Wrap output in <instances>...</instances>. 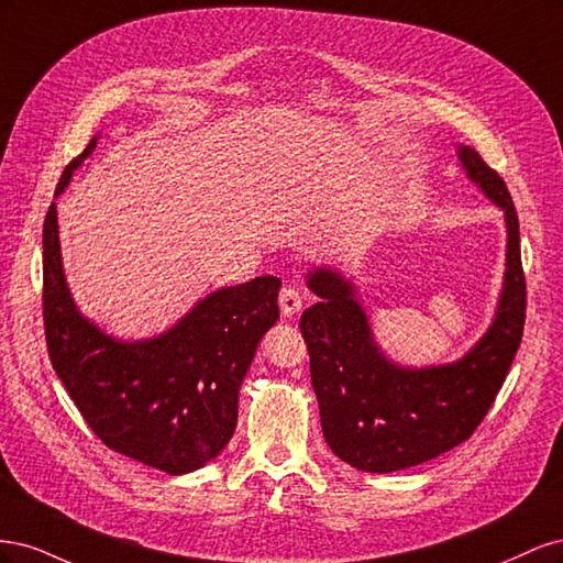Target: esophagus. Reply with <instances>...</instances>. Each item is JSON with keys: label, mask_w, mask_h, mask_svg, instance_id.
<instances>
[{"label": "esophagus", "mask_w": 563, "mask_h": 563, "mask_svg": "<svg viewBox=\"0 0 563 563\" xmlns=\"http://www.w3.org/2000/svg\"><path fill=\"white\" fill-rule=\"evenodd\" d=\"M302 308V298L294 286H284L279 291V310L284 317H294Z\"/></svg>", "instance_id": "obj_1"}]
</instances>
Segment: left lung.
<instances>
[{"label":"left lung","instance_id":"obj_1","mask_svg":"<svg viewBox=\"0 0 563 563\" xmlns=\"http://www.w3.org/2000/svg\"><path fill=\"white\" fill-rule=\"evenodd\" d=\"M465 176L505 216V277L490 327L449 364L404 366L378 345L356 284L331 265L308 269L319 298L300 317L321 430L343 463L373 474L413 467L472 437L505 383L521 343L526 282L519 220L505 180L470 145H457Z\"/></svg>","mask_w":563,"mask_h":563}]
</instances>
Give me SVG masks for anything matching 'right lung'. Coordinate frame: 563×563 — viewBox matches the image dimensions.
Segmentation results:
<instances>
[{
	"label": "right lung",
	"mask_w": 563,
	"mask_h": 563,
	"mask_svg": "<svg viewBox=\"0 0 563 563\" xmlns=\"http://www.w3.org/2000/svg\"><path fill=\"white\" fill-rule=\"evenodd\" d=\"M100 133L60 176L56 199ZM277 277L203 296L172 329L122 340L84 317L65 279L56 201L44 220V329L67 395L106 446L166 474L211 463L236 428L240 387L279 319Z\"/></svg>",
	"instance_id": "add662e5"
}]
</instances>
